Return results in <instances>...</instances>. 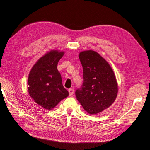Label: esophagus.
Listing matches in <instances>:
<instances>
[{
	"label": "esophagus",
	"instance_id": "34e87169",
	"mask_svg": "<svg viewBox=\"0 0 150 150\" xmlns=\"http://www.w3.org/2000/svg\"><path fill=\"white\" fill-rule=\"evenodd\" d=\"M69 94L70 96L73 95V94H74V89H73V88H69Z\"/></svg>",
	"mask_w": 150,
	"mask_h": 150
}]
</instances>
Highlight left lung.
<instances>
[{
  "label": "left lung",
  "mask_w": 150,
  "mask_h": 150,
  "mask_svg": "<svg viewBox=\"0 0 150 150\" xmlns=\"http://www.w3.org/2000/svg\"><path fill=\"white\" fill-rule=\"evenodd\" d=\"M83 69V83L75 91L79 102L91 115L108 108L115 100L118 85L107 62L92 50L79 54Z\"/></svg>",
  "instance_id": "left-lung-1"
}]
</instances>
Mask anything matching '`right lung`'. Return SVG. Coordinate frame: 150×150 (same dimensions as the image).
I'll list each match as a JSON object with an SVG mask.
<instances>
[{"label": "right lung", "mask_w": 150, "mask_h": 150, "mask_svg": "<svg viewBox=\"0 0 150 150\" xmlns=\"http://www.w3.org/2000/svg\"><path fill=\"white\" fill-rule=\"evenodd\" d=\"M63 55V52L51 51L47 53L33 66L28 79L30 96L38 105L48 110L69 95L57 68Z\"/></svg>", "instance_id": "add662e5"}]
</instances>
